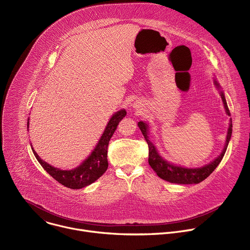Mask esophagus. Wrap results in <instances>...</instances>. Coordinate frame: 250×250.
Returning a JSON list of instances; mask_svg holds the SVG:
<instances>
[{
	"label": "esophagus",
	"mask_w": 250,
	"mask_h": 250,
	"mask_svg": "<svg viewBox=\"0 0 250 250\" xmlns=\"http://www.w3.org/2000/svg\"><path fill=\"white\" fill-rule=\"evenodd\" d=\"M134 107H135V108H137V109H139V108H141V107H142V106H141V105H140V104H139V103H136V105H135V106H134Z\"/></svg>",
	"instance_id": "esophagus-1"
}]
</instances>
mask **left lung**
Here are the masks:
<instances>
[{"label":"left lung","mask_w":250,"mask_h":250,"mask_svg":"<svg viewBox=\"0 0 250 250\" xmlns=\"http://www.w3.org/2000/svg\"><path fill=\"white\" fill-rule=\"evenodd\" d=\"M215 85L217 86V88H220V85L218 84V82L215 80ZM221 97L226 109V112L229 116H230L229 107L227 105L226 102V98L224 96V93L221 91ZM231 121V120H230ZM138 126L148 144V149H149V158H148V162L149 165L151 166V168L156 172V174L158 175L159 178L170 182L172 184H180V185H191V184H199L200 182L204 181L206 178H208L213 171L217 168V166L220 164V162L222 161L225 152L227 150L229 141L230 139L231 136V131H232V124L230 122L229 129H228V135H227V140H226V145L225 148L223 150V152L221 153V155L216 158L213 162H211L210 164L204 166L202 168H198V169H188V168H183L180 167V166H176L173 164L168 163L167 161H165L161 158V156H159V154L157 153V150L155 148V146L152 144V142H150L149 138H148V126L145 123L143 122H139L138 123Z\"/></svg>","instance_id":"left-lung-1"}]
</instances>
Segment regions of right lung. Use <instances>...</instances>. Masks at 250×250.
Listing matches in <instances>:
<instances>
[{"instance_id": "obj_1", "label": "right lung", "mask_w": 250, "mask_h": 250, "mask_svg": "<svg viewBox=\"0 0 250 250\" xmlns=\"http://www.w3.org/2000/svg\"><path fill=\"white\" fill-rule=\"evenodd\" d=\"M126 115L125 110H121L117 112L109 121L106 129L101 136L96 148L91 153V155L83 162L79 167L70 171H62L59 170L51 165L41 160V158L37 155V153L32 151L40 163V165L44 168V170L57 182L65 188L71 189H79L84 187H87L97 181L108 169V146L111 137L113 136L115 130L119 123L125 118ZM29 122H27V128Z\"/></svg>"}]
</instances>
